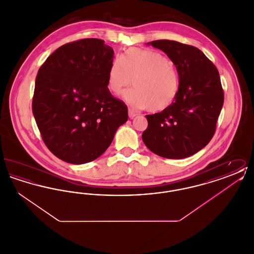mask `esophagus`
<instances>
[{
  "label": "esophagus",
  "mask_w": 254,
  "mask_h": 254,
  "mask_svg": "<svg viewBox=\"0 0 254 254\" xmlns=\"http://www.w3.org/2000/svg\"><path fill=\"white\" fill-rule=\"evenodd\" d=\"M136 115H137V114H136V113H135L133 110H131L130 109H128V117H129L130 119L134 118Z\"/></svg>",
  "instance_id": "34e87169"
}]
</instances>
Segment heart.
<instances>
[{
    "instance_id": "heart-1",
    "label": "heart",
    "mask_w": 254,
    "mask_h": 254,
    "mask_svg": "<svg viewBox=\"0 0 254 254\" xmlns=\"http://www.w3.org/2000/svg\"><path fill=\"white\" fill-rule=\"evenodd\" d=\"M124 99L135 109L161 112L174 103L180 92V74L162 52L154 49H127L115 57L109 67L108 87L119 95L132 84Z\"/></svg>"
}]
</instances>
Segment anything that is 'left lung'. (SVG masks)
<instances>
[{
    "instance_id": "obj_1",
    "label": "left lung",
    "mask_w": 254,
    "mask_h": 254,
    "mask_svg": "<svg viewBox=\"0 0 254 254\" xmlns=\"http://www.w3.org/2000/svg\"><path fill=\"white\" fill-rule=\"evenodd\" d=\"M180 74V92L169 109L146 115L142 139L149 150L168 159L189 157L212 139L224 104L216 66L200 49L176 41L157 40Z\"/></svg>"
}]
</instances>
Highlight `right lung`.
Returning <instances> with one entry per match:
<instances>
[{
    "label": "right lung",
    "instance_id": "add662e5",
    "mask_svg": "<svg viewBox=\"0 0 254 254\" xmlns=\"http://www.w3.org/2000/svg\"><path fill=\"white\" fill-rule=\"evenodd\" d=\"M113 49L88 38L56 49L39 68L32 112L44 143L61 160L81 165L101 156L127 107L108 88Z\"/></svg>",
    "mask_w": 254,
    "mask_h": 254
}]
</instances>
